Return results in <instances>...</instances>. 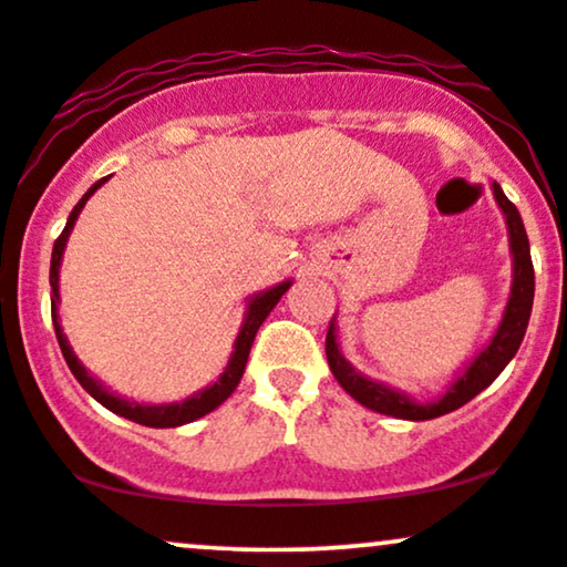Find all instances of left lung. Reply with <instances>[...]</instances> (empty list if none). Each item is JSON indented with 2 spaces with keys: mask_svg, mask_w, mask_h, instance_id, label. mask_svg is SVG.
<instances>
[{
  "mask_svg": "<svg viewBox=\"0 0 567 567\" xmlns=\"http://www.w3.org/2000/svg\"><path fill=\"white\" fill-rule=\"evenodd\" d=\"M493 197H496L501 213L506 218V229H509V250H512V292L509 301H506L504 317H501L496 333H493L487 347L480 351L477 357L458 373L451 386L445 389V394L440 400L432 402H415L413 396H408L400 389L386 386V383L368 379L357 370L347 357L341 354L336 341V317L330 320L328 338H324V351H328V365L333 370L336 381L341 383L343 392L354 396L360 405H365L375 413L394 415V419L405 421H429L437 419V415L458 410L461 405L474 400L483 389L491 386L498 379V373L512 362V357L517 354L519 343H523L525 330H528L530 309H533V290H536V277H533V261H530V243L528 234H525L523 218H519L517 207L506 199V194L501 192V186L493 181Z\"/></svg>",
  "mask_w": 567,
  "mask_h": 567,
  "instance_id": "1",
  "label": "left lung"
}]
</instances>
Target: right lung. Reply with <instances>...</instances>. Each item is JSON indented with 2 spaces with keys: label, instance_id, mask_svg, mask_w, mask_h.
I'll return each instance as SVG.
<instances>
[{
  "label": "right lung",
  "instance_id": "right-lung-1",
  "mask_svg": "<svg viewBox=\"0 0 567 567\" xmlns=\"http://www.w3.org/2000/svg\"><path fill=\"white\" fill-rule=\"evenodd\" d=\"M106 184V178L95 181L93 186L87 188V194L76 202L74 210H71V216L66 220V229L61 231V237L55 239L53 245V258H50V288H53V296H50V303H53V324H55V338H58V347L63 351V360H66V365L71 373H74V379L82 383V389L87 392L93 400L101 402L103 408H109L112 413L122 415V419H130L135 421V424H143V426H154V429H171V426H184V424H192V421L202 419V415H207L210 410H216L220 402H226L231 396L234 389H237L239 379H243L245 373V365H247V354H250V347L252 341H256V333L258 328H261L266 317H269V311L275 309L279 298L288 292V288L292 285V279H285V282L275 285V288L269 290H261L256 292V296L247 298V311H245V320H243V328H239L237 333V341H234V351L229 357V365L224 368V373L218 375V381H213L210 386H205L202 392L186 396L184 402H167V405H146V402H135V400H125V396L109 392L106 386H103L101 381L93 379V375L84 370V365L80 360H76L74 349L69 347L66 336H63V328L61 322H58V301H61V292H58V271H61V261H63V250H66V243H69V234L74 229L76 218H80L82 207L87 205V199L93 197V194Z\"/></svg>",
  "mask_w": 567,
  "mask_h": 567
}]
</instances>
